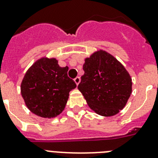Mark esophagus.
<instances>
[{"label": "esophagus", "mask_w": 158, "mask_h": 158, "mask_svg": "<svg viewBox=\"0 0 158 158\" xmlns=\"http://www.w3.org/2000/svg\"><path fill=\"white\" fill-rule=\"evenodd\" d=\"M74 81L77 85H78V84L80 83V81H81V78L79 77H77L74 79Z\"/></svg>", "instance_id": "1"}]
</instances>
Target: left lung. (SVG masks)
I'll return each mask as SVG.
<instances>
[{"label": "left lung", "mask_w": 158, "mask_h": 158, "mask_svg": "<svg viewBox=\"0 0 158 158\" xmlns=\"http://www.w3.org/2000/svg\"><path fill=\"white\" fill-rule=\"evenodd\" d=\"M83 69L78 89L90 108L103 116H112L122 110L132 86L123 65L111 54L100 51L86 58Z\"/></svg>", "instance_id": "8db88e82"}]
</instances>
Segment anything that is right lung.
Here are the masks:
<instances>
[{
  "mask_svg": "<svg viewBox=\"0 0 158 158\" xmlns=\"http://www.w3.org/2000/svg\"><path fill=\"white\" fill-rule=\"evenodd\" d=\"M68 67H60L54 58H41L27 71L21 94L31 112L43 118L57 116L65 108L69 93L77 87L67 74Z\"/></svg>",
  "mask_w": 158,
  "mask_h": 158,
  "instance_id": "add662e5",
  "label": "right lung"
}]
</instances>
